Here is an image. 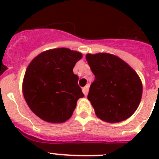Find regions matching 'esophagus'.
Returning a JSON list of instances; mask_svg holds the SVG:
<instances>
[{
	"instance_id": "esophagus-1",
	"label": "esophagus",
	"mask_w": 159,
	"mask_h": 159,
	"mask_svg": "<svg viewBox=\"0 0 159 159\" xmlns=\"http://www.w3.org/2000/svg\"><path fill=\"white\" fill-rule=\"evenodd\" d=\"M88 88H89V85H87V86H86V87L82 88V92H83V94L85 96H87V93H88Z\"/></svg>"
}]
</instances>
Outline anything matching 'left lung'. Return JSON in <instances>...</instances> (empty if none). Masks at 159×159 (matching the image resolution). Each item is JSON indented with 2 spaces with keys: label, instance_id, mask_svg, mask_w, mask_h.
<instances>
[{
  "label": "left lung",
  "instance_id": "8db88e82",
  "mask_svg": "<svg viewBox=\"0 0 159 159\" xmlns=\"http://www.w3.org/2000/svg\"><path fill=\"white\" fill-rule=\"evenodd\" d=\"M93 74L87 98L102 120L128 119L140 103L143 87L138 74L120 57L110 53L87 54Z\"/></svg>",
  "mask_w": 159,
  "mask_h": 159
}]
</instances>
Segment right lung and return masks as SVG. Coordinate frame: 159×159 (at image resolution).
I'll return each mask as SVG.
<instances>
[{
  "label": "right lung",
  "instance_id": "1",
  "mask_svg": "<svg viewBox=\"0 0 159 159\" xmlns=\"http://www.w3.org/2000/svg\"><path fill=\"white\" fill-rule=\"evenodd\" d=\"M82 57L78 52L61 48L45 51L31 61L23 92L36 116L51 123H62L72 116L77 100L84 97L72 71Z\"/></svg>",
  "mask_w": 159,
  "mask_h": 159
}]
</instances>
